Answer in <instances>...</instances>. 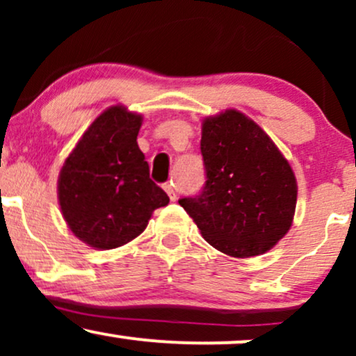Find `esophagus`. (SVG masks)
I'll list each match as a JSON object with an SVG mask.
<instances>
[{
  "instance_id": "1",
  "label": "esophagus",
  "mask_w": 356,
  "mask_h": 356,
  "mask_svg": "<svg viewBox=\"0 0 356 356\" xmlns=\"http://www.w3.org/2000/svg\"><path fill=\"white\" fill-rule=\"evenodd\" d=\"M164 191L169 194L170 201H177V194H175V189H174V184L169 182V184H164Z\"/></svg>"
}]
</instances>
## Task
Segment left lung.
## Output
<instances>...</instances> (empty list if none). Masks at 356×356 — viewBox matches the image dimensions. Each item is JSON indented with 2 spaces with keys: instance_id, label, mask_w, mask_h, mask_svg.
<instances>
[{
  "instance_id": "obj_1",
  "label": "left lung",
  "mask_w": 356,
  "mask_h": 356,
  "mask_svg": "<svg viewBox=\"0 0 356 356\" xmlns=\"http://www.w3.org/2000/svg\"><path fill=\"white\" fill-rule=\"evenodd\" d=\"M201 152L206 186L179 204L224 254L269 251L295 216L298 186L289 162L254 120L234 108L204 118Z\"/></svg>"
}]
</instances>
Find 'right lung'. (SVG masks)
Here are the masks:
<instances>
[{
  "mask_svg": "<svg viewBox=\"0 0 356 356\" xmlns=\"http://www.w3.org/2000/svg\"><path fill=\"white\" fill-rule=\"evenodd\" d=\"M140 125V113L113 105L92 122L61 167V214L88 246H124L144 232L155 209L169 204L137 145Z\"/></svg>",
  "mask_w": 356,
  "mask_h": 356,
  "instance_id": "1",
  "label": "right lung"
}]
</instances>
